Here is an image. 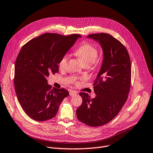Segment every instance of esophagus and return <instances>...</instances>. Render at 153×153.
<instances>
[{
	"instance_id": "34e87169",
	"label": "esophagus",
	"mask_w": 153,
	"mask_h": 153,
	"mask_svg": "<svg viewBox=\"0 0 153 153\" xmlns=\"http://www.w3.org/2000/svg\"><path fill=\"white\" fill-rule=\"evenodd\" d=\"M76 94H77V92L76 91L71 90L69 91V95H70L71 96H76Z\"/></svg>"
}]
</instances>
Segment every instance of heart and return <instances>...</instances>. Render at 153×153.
Segmentation results:
<instances>
[{"mask_svg": "<svg viewBox=\"0 0 153 153\" xmlns=\"http://www.w3.org/2000/svg\"><path fill=\"white\" fill-rule=\"evenodd\" d=\"M75 53L85 66L93 65L96 66L100 63V59L98 57V48L90 43H84L82 45L76 50ZM68 60L69 55L68 54L63 55L59 63L60 69H64L66 68Z\"/></svg>", "mask_w": 153, "mask_h": 153, "instance_id": "obj_1", "label": "heart"}]
</instances>
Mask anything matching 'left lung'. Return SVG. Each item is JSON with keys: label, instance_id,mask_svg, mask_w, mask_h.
Returning a JSON list of instances; mask_svg holds the SVG:
<instances>
[{"label": "left lung", "instance_id": "8db88e82", "mask_svg": "<svg viewBox=\"0 0 153 153\" xmlns=\"http://www.w3.org/2000/svg\"><path fill=\"white\" fill-rule=\"evenodd\" d=\"M87 37L100 43L104 60L93 84L96 97L80 93L82 103L76 115L82 123L98 127L112 120L126 103L131 84V64L126 48L112 35L100 33Z\"/></svg>", "mask_w": 153, "mask_h": 153}]
</instances>
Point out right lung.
I'll return each instance as SVG.
<instances>
[{"label":"right lung","instance_id":"add662e5","mask_svg":"<svg viewBox=\"0 0 153 153\" xmlns=\"http://www.w3.org/2000/svg\"><path fill=\"white\" fill-rule=\"evenodd\" d=\"M81 36L46 33L32 39L21 48L15 63V91L25 114L37 121L53 118L69 92L52 88L46 77L59 70L62 57Z\"/></svg>","mask_w":153,"mask_h":153}]
</instances>
